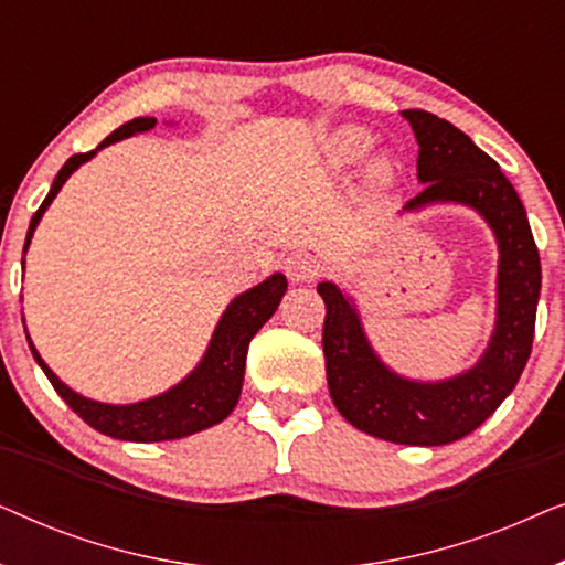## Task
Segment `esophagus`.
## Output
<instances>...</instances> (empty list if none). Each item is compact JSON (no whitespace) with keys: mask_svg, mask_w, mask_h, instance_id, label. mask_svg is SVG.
<instances>
[{"mask_svg":"<svg viewBox=\"0 0 565 565\" xmlns=\"http://www.w3.org/2000/svg\"><path fill=\"white\" fill-rule=\"evenodd\" d=\"M319 273H321V262L308 252H296L285 259V275H288L292 282H308Z\"/></svg>","mask_w":565,"mask_h":565,"instance_id":"esophagus-1","label":"esophagus"}]
</instances>
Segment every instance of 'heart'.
I'll list each match as a JSON object with an SVG mask.
<instances>
[{
  "mask_svg": "<svg viewBox=\"0 0 565 565\" xmlns=\"http://www.w3.org/2000/svg\"><path fill=\"white\" fill-rule=\"evenodd\" d=\"M370 151H373V138H370L367 130L352 126L339 128L337 134H331L327 143V157L337 169H350L360 164ZM367 177L373 188H385L393 180V164L388 159H375L367 169Z\"/></svg>",
  "mask_w": 565,
  "mask_h": 565,
  "instance_id": "heart-1",
  "label": "heart"
}]
</instances>
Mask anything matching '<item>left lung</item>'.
Masks as SVG:
<instances>
[{"instance_id": "left-lung-1", "label": "left lung", "mask_w": 565, "mask_h": 565, "mask_svg": "<svg viewBox=\"0 0 565 565\" xmlns=\"http://www.w3.org/2000/svg\"><path fill=\"white\" fill-rule=\"evenodd\" d=\"M412 126L424 184L404 213L466 205L489 223L499 246L497 321L476 365L443 381L398 375L370 344L358 303L334 282H319L327 303L323 358L329 393L352 427L385 443L437 447L470 435L514 391L532 352L540 298V254L527 213L497 161L470 138L427 110L401 113Z\"/></svg>"}]
</instances>
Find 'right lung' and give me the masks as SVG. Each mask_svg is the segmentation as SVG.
Listing matches in <instances>:
<instances>
[{
	"mask_svg": "<svg viewBox=\"0 0 565 565\" xmlns=\"http://www.w3.org/2000/svg\"><path fill=\"white\" fill-rule=\"evenodd\" d=\"M157 126V118H134L126 126L113 130L95 151L76 153L61 167V172L53 180L49 195H45L43 205L38 207L33 221H30L25 249L30 246L38 223H41L43 213L49 211L53 198L64 188V182L72 177L82 164L95 159V153L105 146L118 143L122 138H130L136 134H146ZM22 273H25V259H22ZM288 290V280L282 273L269 275L254 288L238 292V296L226 306V311L215 323L211 342L205 347V354L200 358L195 370H190L180 383L167 388L159 396H151L146 401H136V404H103V401L87 398L82 393L61 381L53 370L45 365V360L38 354L33 339L28 334L30 352L41 370L49 377L53 388L61 398L66 401L68 408L76 416H82L92 429L103 431V435L113 439H126V443H164V439H180L195 431H203L213 424H221L226 416L234 412L242 396L244 385V367H246V350H249L252 337L273 319V313L280 306V300ZM25 323V316H22ZM28 331V329H25Z\"/></svg>",
	"mask_w": 565,
	"mask_h": 565,
	"instance_id": "1",
	"label": "right lung"
}]
</instances>
